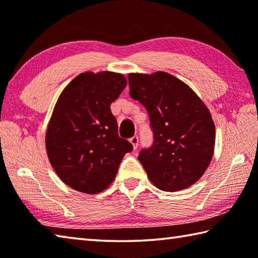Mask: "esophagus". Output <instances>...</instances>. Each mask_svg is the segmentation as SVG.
<instances>
[{
    "instance_id": "obj_1",
    "label": "esophagus",
    "mask_w": 258,
    "mask_h": 258,
    "mask_svg": "<svg viewBox=\"0 0 258 258\" xmlns=\"http://www.w3.org/2000/svg\"><path fill=\"white\" fill-rule=\"evenodd\" d=\"M130 143L133 144L134 150H137V147H138V143H139V139H138V137H137V136H134V137L130 138Z\"/></svg>"
}]
</instances>
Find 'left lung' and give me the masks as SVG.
I'll return each mask as SVG.
<instances>
[{
	"mask_svg": "<svg viewBox=\"0 0 258 258\" xmlns=\"http://www.w3.org/2000/svg\"><path fill=\"white\" fill-rule=\"evenodd\" d=\"M130 96L146 108L153 145L138 160L154 186L178 191L200 180L214 152L215 125L202 99L168 72L129 74Z\"/></svg>",
	"mask_w": 258,
	"mask_h": 258,
	"instance_id": "1",
	"label": "left lung"
}]
</instances>
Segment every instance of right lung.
<instances>
[{
  "label": "right lung",
  "mask_w": 258,
  "mask_h": 258,
  "mask_svg": "<svg viewBox=\"0 0 258 258\" xmlns=\"http://www.w3.org/2000/svg\"><path fill=\"white\" fill-rule=\"evenodd\" d=\"M126 86L121 74L85 72L63 89L45 145L53 169L75 190L98 194L114 180L132 143L119 137L110 105Z\"/></svg>",
  "instance_id": "obj_1"
}]
</instances>
